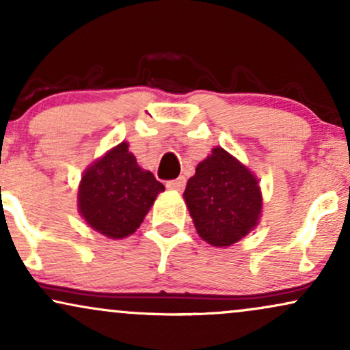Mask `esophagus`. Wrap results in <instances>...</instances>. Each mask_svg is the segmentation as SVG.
Returning a JSON list of instances; mask_svg holds the SVG:
<instances>
[{"label": "esophagus", "instance_id": "34e87169", "mask_svg": "<svg viewBox=\"0 0 350 350\" xmlns=\"http://www.w3.org/2000/svg\"><path fill=\"white\" fill-rule=\"evenodd\" d=\"M184 186H186V179H184V178H178L174 180H167V183H166V187L170 189V191L180 192L184 189Z\"/></svg>", "mask_w": 350, "mask_h": 350}]
</instances>
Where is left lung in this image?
Here are the masks:
<instances>
[{
	"label": "left lung",
	"instance_id": "obj_1",
	"mask_svg": "<svg viewBox=\"0 0 350 350\" xmlns=\"http://www.w3.org/2000/svg\"><path fill=\"white\" fill-rule=\"evenodd\" d=\"M184 200L199 237L215 247H228L250 234L262 213L259 179L221 146L197 164Z\"/></svg>",
	"mask_w": 350,
	"mask_h": 350
}]
</instances>
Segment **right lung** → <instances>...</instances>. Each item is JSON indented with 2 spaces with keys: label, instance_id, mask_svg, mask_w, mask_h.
<instances>
[{
  "label": "right lung",
  "instance_id": "add662e5",
  "mask_svg": "<svg viewBox=\"0 0 350 350\" xmlns=\"http://www.w3.org/2000/svg\"><path fill=\"white\" fill-rule=\"evenodd\" d=\"M164 186L137 163L122 142L86 167L78 186V212L91 230L111 239L137 231Z\"/></svg>",
  "mask_w": 350,
  "mask_h": 350
}]
</instances>
